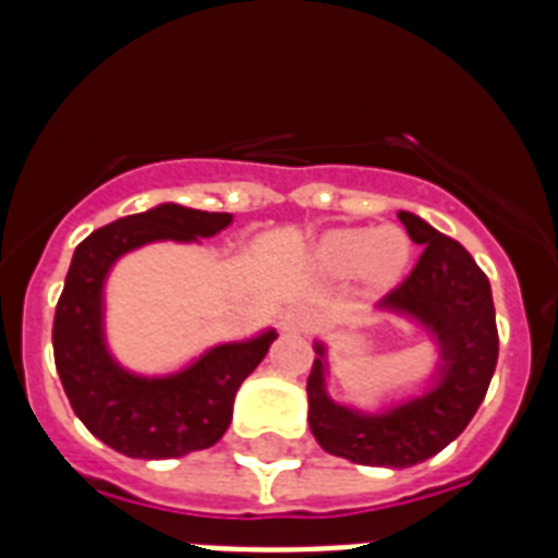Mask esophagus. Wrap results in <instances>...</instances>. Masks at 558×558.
<instances>
[{"label": "esophagus", "instance_id": "esophagus-1", "mask_svg": "<svg viewBox=\"0 0 558 558\" xmlns=\"http://www.w3.org/2000/svg\"><path fill=\"white\" fill-rule=\"evenodd\" d=\"M280 327L287 332H304L306 327H310V315H306L304 310H289V313H283V318H280Z\"/></svg>", "mask_w": 558, "mask_h": 558}]
</instances>
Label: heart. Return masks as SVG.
<instances>
[{
    "mask_svg": "<svg viewBox=\"0 0 558 558\" xmlns=\"http://www.w3.org/2000/svg\"><path fill=\"white\" fill-rule=\"evenodd\" d=\"M315 257L332 275H362L373 287H390L411 263V240L402 228H336L318 240Z\"/></svg>",
    "mask_w": 558,
    "mask_h": 558,
    "instance_id": "1",
    "label": "heart"
}]
</instances>
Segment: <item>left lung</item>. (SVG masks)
Wrapping results in <instances>:
<instances>
[{"label":"left lung","mask_w":558,"mask_h":558,"mask_svg":"<svg viewBox=\"0 0 558 558\" xmlns=\"http://www.w3.org/2000/svg\"><path fill=\"white\" fill-rule=\"evenodd\" d=\"M408 236L425 245L414 271L379 301V313L420 324L437 344L428 388L381 411L341 405L327 393V344L315 341L306 379L310 428L324 451L362 466L405 469L442 451L475 416L498 362L489 280L472 254L416 214L399 210Z\"/></svg>","instance_id":"1"}]
</instances>
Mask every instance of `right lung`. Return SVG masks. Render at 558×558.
Wrapping results in <instances>:
<instances>
[{"mask_svg":"<svg viewBox=\"0 0 558 558\" xmlns=\"http://www.w3.org/2000/svg\"><path fill=\"white\" fill-rule=\"evenodd\" d=\"M210 214L161 202L92 231L74 248L54 313V365L74 414L109 449L126 458L165 460L210 449L226 434L243 379L269 353L275 330L205 350L177 373L142 376L109 353L104 332V287L124 254L147 243H199L231 226Z\"/></svg>","mask_w":558,"mask_h":558,"instance_id":"obj_1","label":"right lung"}]
</instances>
